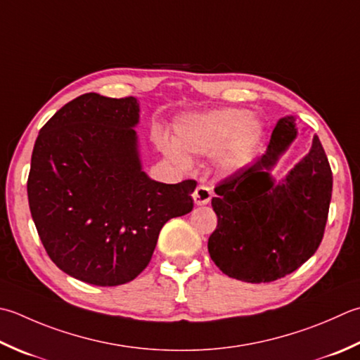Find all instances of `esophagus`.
I'll use <instances>...</instances> for the list:
<instances>
[{"label": "esophagus", "instance_id": "34e87169", "mask_svg": "<svg viewBox=\"0 0 360 360\" xmlns=\"http://www.w3.org/2000/svg\"><path fill=\"white\" fill-rule=\"evenodd\" d=\"M210 198H212V190H210L207 186L200 184L195 188L193 201L196 206H204V204H207L210 201Z\"/></svg>", "mask_w": 360, "mask_h": 360}]
</instances>
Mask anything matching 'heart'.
I'll return each instance as SVG.
<instances>
[{"instance_id": "b5f03b06", "label": "heart", "mask_w": 360, "mask_h": 360, "mask_svg": "<svg viewBox=\"0 0 360 360\" xmlns=\"http://www.w3.org/2000/svg\"><path fill=\"white\" fill-rule=\"evenodd\" d=\"M262 123L250 110L223 108L184 115L174 123V142L160 139V148L176 165L188 167V156H210L221 148L220 162L236 170L248 162L262 137Z\"/></svg>"}]
</instances>
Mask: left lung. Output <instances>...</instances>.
Instances as JSON below:
<instances>
[{"label": "left lung", "mask_w": 360, "mask_h": 360, "mask_svg": "<svg viewBox=\"0 0 360 360\" xmlns=\"http://www.w3.org/2000/svg\"><path fill=\"white\" fill-rule=\"evenodd\" d=\"M297 134L293 117L281 118L265 154L215 187L218 223L207 248L229 278L271 283L319 250L333 195V172L319 136L285 178L276 182L270 174Z\"/></svg>", "instance_id": "obj_1"}]
</instances>
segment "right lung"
Wrapping results in <instances>:
<instances>
[{"label": "right lung", "mask_w": 360, "mask_h": 360, "mask_svg": "<svg viewBox=\"0 0 360 360\" xmlns=\"http://www.w3.org/2000/svg\"><path fill=\"white\" fill-rule=\"evenodd\" d=\"M139 101L86 94L35 140L27 200L49 259L70 276L112 287L150 264L162 226L193 209V179L164 184L143 170Z\"/></svg>", "instance_id": "right-lung-1"}]
</instances>
